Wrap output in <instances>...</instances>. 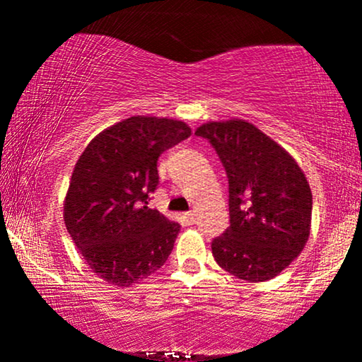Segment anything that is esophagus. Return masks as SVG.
<instances>
[{"instance_id": "1", "label": "esophagus", "mask_w": 362, "mask_h": 362, "mask_svg": "<svg viewBox=\"0 0 362 362\" xmlns=\"http://www.w3.org/2000/svg\"><path fill=\"white\" fill-rule=\"evenodd\" d=\"M182 219H185L187 226H192L196 222V214L194 212H185V214H182Z\"/></svg>"}]
</instances>
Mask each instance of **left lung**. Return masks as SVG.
Returning a JSON list of instances; mask_svg holds the SVG:
<instances>
[{
    "label": "left lung",
    "mask_w": 362,
    "mask_h": 362,
    "mask_svg": "<svg viewBox=\"0 0 362 362\" xmlns=\"http://www.w3.org/2000/svg\"><path fill=\"white\" fill-rule=\"evenodd\" d=\"M196 135L211 141L229 177L230 226L211 245L217 265L250 284L275 279L310 237L313 196L305 173L242 118L202 123Z\"/></svg>",
    "instance_id": "1"
}]
</instances>
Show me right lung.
I'll return each instance as SVG.
<instances>
[{"mask_svg":"<svg viewBox=\"0 0 362 362\" xmlns=\"http://www.w3.org/2000/svg\"><path fill=\"white\" fill-rule=\"evenodd\" d=\"M191 135L181 120L136 115L105 128L74 166L64 222L95 275L130 286L161 269L180 232L148 207L158 186V158Z\"/></svg>","mask_w":362,"mask_h":362,"instance_id":"1","label":"right lung"}]
</instances>
